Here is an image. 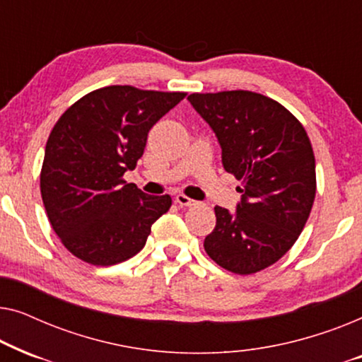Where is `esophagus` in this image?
Listing matches in <instances>:
<instances>
[{"mask_svg":"<svg viewBox=\"0 0 362 362\" xmlns=\"http://www.w3.org/2000/svg\"><path fill=\"white\" fill-rule=\"evenodd\" d=\"M176 202L182 207H191V206H196L197 202L194 199H191V197H187L185 194H177L176 196Z\"/></svg>","mask_w":362,"mask_h":362,"instance_id":"1","label":"esophagus"}]
</instances>
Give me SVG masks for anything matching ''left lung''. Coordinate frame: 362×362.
Returning <instances> with one entry per match:
<instances>
[{
    "label": "left lung",
    "instance_id": "obj_1",
    "mask_svg": "<svg viewBox=\"0 0 362 362\" xmlns=\"http://www.w3.org/2000/svg\"><path fill=\"white\" fill-rule=\"evenodd\" d=\"M187 100L214 130L224 170L242 182L234 214L214 207L204 250L232 274H257L293 247L308 221L316 194L310 138L293 113L262 93H191Z\"/></svg>",
    "mask_w": 362,
    "mask_h": 362
}]
</instances>
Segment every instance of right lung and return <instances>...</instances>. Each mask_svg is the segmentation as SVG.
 <instances>
[{
  "label": "right lung",
  "mask_w": 362,
  "mask_h": 362,
  "mask_svg": "<svg viewBox=\"0 0 362 362\" xmlns=\"http://www.w3.org/2000/svg\"><path fill=\"white\" fill-rule=\"evenodd\" d=\"M185 92L132 86L97 88L62 113L46 143L41 196L64 247L87 264L108 267L136 255L171 196H150L123 180L135 170L148 132Z\"/></svg>",
  "instance_id": "right-lung-1"
}]
</instances>
